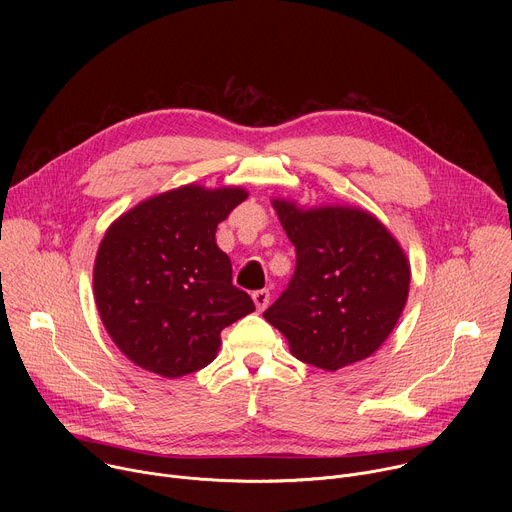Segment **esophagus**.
Wrapping results in <instances>:
<instances>
[{"mask_svg":"<svg viewBox=\"0 0 512 512\" xmlns=\"http://www.w3.org/2000/svg\"><path fill=\"white\" fill-rule=\"evenodd\" d=\"M251 298H253V302H255V306H257L259 312L265 310L267 304H269V289H257V291H253Z\"/></svg>","mask_w":512,"mask_h":512,"instance_id":"1","label":"esophagus"}]
</instances>
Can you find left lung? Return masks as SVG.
<instances>
[{"label": "left lung", "mask_w": 512, "mask_h": 512, "mask_svg": "<svg viewBox=\"0 0 512 512\" xmlns=\"http://www.w3.org/2000/svg\"><path fill=\"white\" fill-rule=\"evenodd\" d=\"M296 247V271L263 312L289 350L316 369L338 371L371 356L395 328L409 294L399 243L358 208H296L273 202Z\"/></svg>", "instance_id": "8db88e82"}]
</instances>
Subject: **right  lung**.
I'll list each match as a JSON object with an SVG mask.
<instances>
[{
	"instance_id": "right-lung-1",
	"label": "right lung",
	"mask_w": 512,
	"mask_h": 512,
	"mask_svg": "<svg viewBox=\"0 0 512 512\" xmlns=\"http://www.w3.org/2000/svg\"><path fill=\"white\" fill-rule=\"evenodd\" d=\"M241 188L182 186L137 204L101 241L93 285L101 320L137 367L178 379L210 364L223 328L255 310L216 245Z\"/></svg>"
}]
</instances>
